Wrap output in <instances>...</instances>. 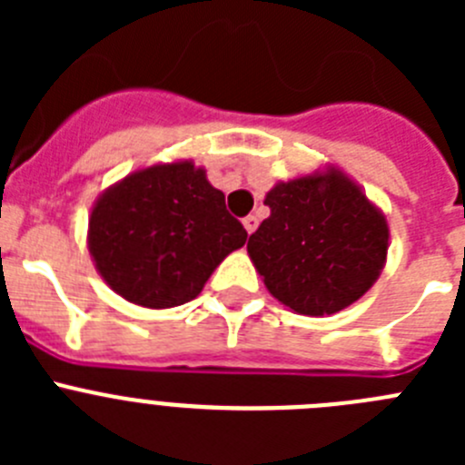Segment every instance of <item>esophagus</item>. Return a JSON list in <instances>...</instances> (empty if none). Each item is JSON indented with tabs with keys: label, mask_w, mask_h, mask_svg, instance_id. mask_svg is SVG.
I'll use <instances>...</instances> for the list:
<instances>
[{
	"label": "esophagus",
	"mask_w": 465,
	"mask_h": 465,
	"mask_svg": "<svg viewBox=\"0 0 465 465\" xmlns=\"http://www.w3.org/2000/svg\"><path fill=\"white\" fill-rule=\"evenodd\" d=\"M242 223H244V228H246V232H249V235H252L253 230L258 228V216H253V213H249V216H246L244 221H242Z\"/></svg>",
	"instance_id": "34e87169"
}]
</instances>
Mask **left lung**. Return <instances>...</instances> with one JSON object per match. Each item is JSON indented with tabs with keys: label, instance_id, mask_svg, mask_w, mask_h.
<instances>
[{
	"label": "left lung",
	"instance_id": "obj_1",
	"mask_svg": "<svg viewBox=\"0 0 465 465\" xmlns=\"http://www.w3.org/2000/svg\"><path fill=\"white\" fill-rule=\"evenodd\" d=\"M270 216L246 252L270 293L295 314H335L371 291L384 270L389 223L340 167L274 183Z\"/></svg>",
	"mask_w": 465,
	"mask_h": 465
}]
</instances>
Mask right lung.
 I'll list each match as a JSON object with an SVG mask.
<instances>
[{"label":"right lung","mask_w":465,"mask_h":465,"mask_svg":"<svg viewBox=\"0 0 465 465\" xmlns=\"http://www.w3.org/2000/svg\"><path fill=\"white\" fill-rule=\"evenodd\" d=\"M246 230L193 160L155 163L106 188L88 219L94 268L121 298L149 310L200 295Z\"/></svg>","instance_id":"right-lung-1"}]
</instances>
